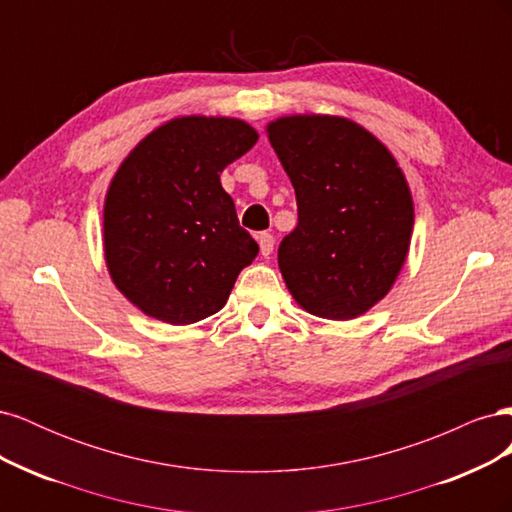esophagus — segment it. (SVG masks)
I'll list each match as a JSON object with an SVG mask.
<instances>
[{
  "label": "esophagus",
  "mask_w": 512,
  "mask_h": 512,
  "mask_svg": "<svg viewBox=\"0 0 512 512\" xmlns=\"http://www.w3.org/2000/svg\"><path fill=\"white\" fill-rule=\"evenodd\" d=\"M273 243H275V239H273L271 232H260V235H258V245H260V254L262 256H265V258L271 256Z\"/></svg>",
  "instance_id": "obj_1"
}]
</instances>
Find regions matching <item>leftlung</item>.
I'll return each instance as SVG.
<instances>
[{
    "label": "left lung",
    "mask_w": 512,
    "mask_h": 512,
    "mask_svg": "<svg viewBox=\"0 0 512 512\" xmlns=\"http://www.w3.org/2000/svg\"><path fill=\"white\" fill-rule=\"evenodd\" d=\"M267 136L299 209L277 252L286 288L318 318L363 316L389 294L408 258L414 203L404 170L348 117H277Z\"/></svg>",
    "instance_id": "1"
}]
</instances>
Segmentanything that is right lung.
<instances>
[{
    "label": "right lung",
    "mask_w": 512,
    "mask_h": 512,
    "mask_svg": "<svg viewBox=\"0 0 512 512\" xmlns=\"http://www.w3.org/2000/svg\"><path fill=\"white\" fill-rule=\"evenodd\" d=\"M256 141L243 119L183 115L119 164L104 198V260L117 290L149 318L181 327L213 316L258 256L220 183Z\"/></svg>",
    "instance_id": "obj_1"
}]
</instances>
